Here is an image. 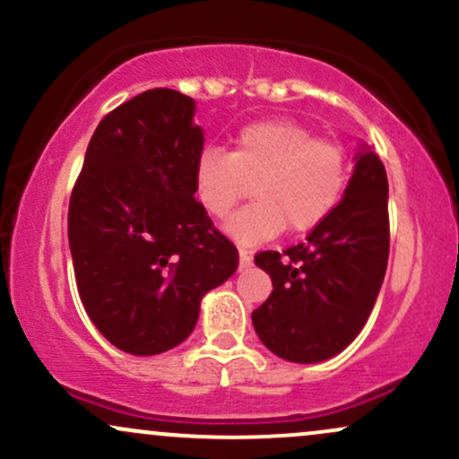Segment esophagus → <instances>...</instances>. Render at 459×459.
Listing matches in <instances>:
<instances>
[{
  "label": "esophagus",
  "mask_w": 459,
  "mask_h": 459,
  "mask_svg": "<svg viewBox=\"0 0 459 459\" xmlns=\"http://www.w3.org/2000/svg\"><path fill=\"white\" fill-rule=\"evenodd\" d=\"M252 265V256L247 255L246 250H239V272L241 270H247V267Z\"/></svg>",
  "instance_id": "esophagus-1"
}]
</instances>
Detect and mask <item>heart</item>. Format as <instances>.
Returning <instances> with one entry per match:
<instances>
[{"label": "heart", "instance_id": "b5f03b06", "mask_svg": "<svg viewBox=\"0 0 459 459\" xmlns=\"http://www.w3.org/2000/svg\"><path fill=\"white\" fill-rule=\"evenodd\" d=\"M350 163L343 146L296 120H259L237 134L229 155L200 152L194 194L212 218H224L252 183L255 203L226 220L224 230L244 246L281 235L307 233L339 204Z\"/></svg>", "mask_w": 459, "mask_h": 459}]
</instances>
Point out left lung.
I'll return each mask as SVG.
<instances>
[{"instance_id": "left-lung-1", "label": "left lung", "mask_w": 459, "mask_h": 459, "mask_svg": "<svg viewBox=\"0 0 459 459\" xmlns=\"http://www.w3.org/2000/svg\"><path fill=\"white\" fill-rule=\"evenodd\" d=\"M343 198L304 244L259 252L273 291L252 313L261 343L289 362L328 360L360 334L388 265V178L360 144Z\"/></svg>"}]
</instances>
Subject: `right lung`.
<instances>
[{
	"mask_svg": "<svg viewBox=\"0 0 459 459\" xmlns=\"http://www.w3.org/2000/svg\"><path fill=\"white\" fill-rule=\"evenodd\" d=\"M196 103L155 88L99 123L68 204V246L88 317L134 356L192 334L204 293L239 255L194 198L203 152Z\"/></svg>",
	"mask_w": 459,
	"mask_h": 459,
	"instance_id": "1",
	"label": "right lung"
}]
</instances>
